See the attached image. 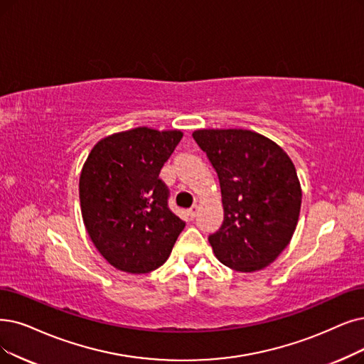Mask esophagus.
<instances>
[{"label":"esophagus","mask_w":364,"mask_h":364,"mask_svg":"<svg viewBox=\"0 0 364 364\" xmlns=\"http://www.w3.org/2000/svg\"><path fill=\"white\" fill-rule=\"evenodd\" d=\"M197 213H198V208L197 206H193L191 209H188V216H190L191 220H194V218L197 216Z\"/></svg>","instance_id":"esophagus-1"}]
</instances>
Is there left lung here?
<instances>
[{
    "mask_svg": "<svg viewBox=\"0 0 364 364\" xmlns=\"http://www.w3.org/2000/svg\"><path fill=\"white\" fill-rule=\"evenodd\" d=\"M193 137L221 186L224 221L209 235L216 258L237 272L269 266L291 240L300 213L301 190L291 159L248 129H197Z\"/></svg>",
    "mask_w": 364,
    "mask_h": 364,
    "instance_id": "obj_1",
    "label": "left lung"
}]
</instances>
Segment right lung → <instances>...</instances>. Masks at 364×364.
<instances>
[{
	"label": "right lung",
	"mask_w": 364,
	"mask_h": 364,
	"mask_svg": "<svg viewBox=\"0 0 364 364\" xmlns=\"http://www.w3.org/2000/svg\"><path fill=\"white\" fill-rule=\"evenodd\" d=\"M181 139L178 129L140 127L98 141L86 159L79 182L83 223L113 267L128 273L158 269L183 230L159 179Z\"/></svg>",
	"instance_id": "right-lung-1"
}]
</instances>
